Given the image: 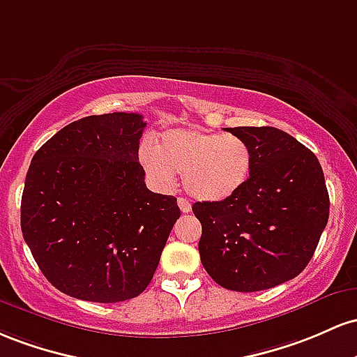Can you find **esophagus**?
<instances>
[{
  "instance_id": "34e87169",
  "label": "esophagus",
  "mask_w": 357,
  "mask_h": 357,
  "mask_svg": "<svg viewBox=\"0 0 357 357\" xmlns=\"http://www.w3.org/2000/svg\"><path fill=\"white\" fill-rule=\"evenodd\" d=\"M177 204H178V207H180V211L182 212H190L192 211V206H190V202L187 199H183V197H178V200H177Z\"/></svg>"
}]
</instances>
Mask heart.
<instances>
[{
  "instance_id": "obj_1",
  "label": "heart",
  "mask_w": 357,
  "mask_h": 357,
  "mask_svg": "<svg viewBox=\"0 0 357 357\" xmlns=\"http://www.w3.org/2000/svg\"><path fill=\"white\" fill-rule=\"evenodd\" d=\"M139 162L160 185L172 187L180 174L192 197L221 202L250 178L253 153L241 136L174 128L158 136L157 148L143 146Z\"/></svg>"
}]
</instances>
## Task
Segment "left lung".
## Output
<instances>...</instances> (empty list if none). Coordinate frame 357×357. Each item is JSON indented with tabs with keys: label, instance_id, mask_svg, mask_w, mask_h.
<instances>
[{
	"label": "left lung",
	"instance_id": "1",
	"mask_svg": "<svg viewBox=\"0 0 357 357\" xmlns=\"http://www.w3.org/2000/svg\"><path fill=\"white\" fill-rule=\"evenodd\" d=\"M253 153L250 178L221 202H195L202 224L200 261L215 283L259 291L295 278L314 256L329 219V194L317 157L271 126H238Z\"/></svg>",
	"mask_w": 357,
	"mask_h": 357
}]
</instances>
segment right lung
<instances>
[{
  "mask_svg": "<svg viewBox=\"0 0 357 357\" xmlns=\"http://www.w3.org/2000/svg\"><path fill=\"white\" fill-rule=\"evenodd\" d=\"M142 114L70 123L38 148L22 195V232L45 278L87 302L135 298L180 218L177 199L146 189Z\"/></svg>",
  "mask_w": 357,
  "mask_h": 357,
  "instance_id": "obj_1",
  "label": "right lung"
}]
</instances>
